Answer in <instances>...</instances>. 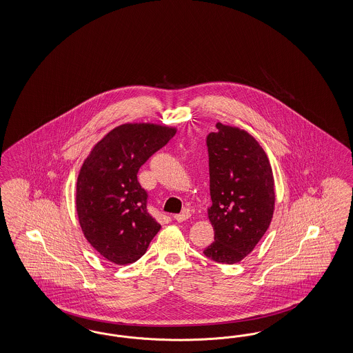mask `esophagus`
Listing matches in <instances>:
<instances>
[{
	"label": "esophagus",
	"instance_id": "esophagus-1",
	"mask_svg": "<svg viewBox=\"0 0 353 353\" xmlns=\"http://www.w3.org/2000/svg\"><path fill=\"white\" fill-rule=\"evenodd\" d=\"M190 216H192V214L189 212V210H185L182 214H174V220L179 221V223H183L188 219H190Z\"/></svg>",
	"mask_w": 353,
	"mask_h": 353
}]
</instances>
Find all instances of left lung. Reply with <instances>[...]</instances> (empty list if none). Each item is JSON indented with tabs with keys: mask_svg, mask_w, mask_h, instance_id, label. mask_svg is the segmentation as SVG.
<instances>
[{
	"mask_svg": "<svg viewBox=\"0 0 353 353\" xmlns=\"http://www.w3.org/2000/svg\"><path fill=\"white\" fill-rule=\"evenodd\" d=\"M207 136L208 217L214 241L204 255L223 264L239 263L265 234L274 211V179L267 154L246 130L216 124Z\"/></svg>",
	"mask_w": 353,
	"mask_h": 353,
	"instance_id": "1",
	"label": "left lung"
}]
</instances>
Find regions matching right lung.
I'll use <instances>...</instances> for the list:
<instances>
[{
  "mask_svg": "<svg viewBox=\"0 0 353 353\" xmlns=\"http://www.w3.org/2000/svg\"><path fill=\"white\" fill-rule=\"evenodd\" d=\"M176 128L123 124L88 155L76 183V212L86 241L108 261L125 265L142 256L161 225L148 212L137 173L168 143Z\"/></svg>",
  "mask_w": 353,
  "mask_h": 353,
  "instance_id": "1",
  "label": "right lung"
}]
</instances>
